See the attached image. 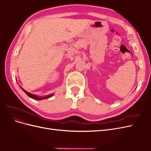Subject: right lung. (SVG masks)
Here are the masks:
<instances>
[{
    "label": "right lung",
    "instance_id": "obj_1",
    "mask_svg": "<svg viewBox=\"0 0 151 151\" xmlns=\"http://www.w3.org/2000/svg\"><path fill=\"white\" fill-rule=\"evenodd\" d=\"M21 89L24 91V93H25L27 95H28V96H29L30 98H33V99H36V100H41V99H47V98H50V97H51L53 95V94H50V95L47 96H45V97H38V96H36V95H35V94H31V93H28V92H27L26 91H25L24 89H22V88H21Z\"/></svg>",
    "mask_w": 151,
    "mask_h": 151
}]
</instances>
